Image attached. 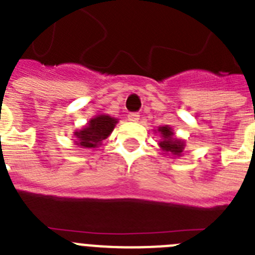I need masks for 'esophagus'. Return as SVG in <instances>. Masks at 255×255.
I'll return each mask as SVG.
<instances>
[{
    "label": "esophagus",
    "mask_w": 255,
    "mask_h": 255,
    "mask_svg": "<svg viewBox=\"0 0 255 255\" xmlns=\"http://www.w3.org/2000/svg\"><path fill=\"white\" fill-rule=\"evenodd\" d=\"M139 114L138 112H130L129 115H128V120L129 121H132V123H136V121L139 120Z\"/></svg>",
    "instance_id": "1"
}]
</instances>
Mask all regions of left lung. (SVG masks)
<instances>
[{"label": "left lung", "instance_id": "8db88e82", "mask_svg": "<svg viewBox=\"0 0 255 255\" xmlns=\"http://www.w3.org/2000/svg\"><path fill=\"white\" fill-rule=\"evenodd\" d=\"M158 131H161L162 136H163V140L159 143V145L162 147V149L166 150L168 153H172L173 155H180L184 150V143L181 140H177V139H173L172 135L173 132L171 131L170 128L167 126H162L159 128Z\"/></svg>", "mask_w": 255, "mask_h": 255}]
</instances>
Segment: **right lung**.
Instances as JSON below:
<instances>
[{
	"mask_svg": "<svg viewBox=\"0 0 255 255\" xmlns=\"http://www.w3.org/2000/svg\"><path fill=\"white\" fill-rule=\"evenodd\" d=\"M116 123L117 121L115 119L106 116V115H101V116H97L96 119H92L87 128L75 132L79 140L78 145L83 148L97 147L101 141L105 140L108 135L111 134Z\"/></svg>",
	"mask_w": 255,
	"mask_h": 255,
	"instance_id": "add662e5",
	"label": "right lung"
}]
</instances>
